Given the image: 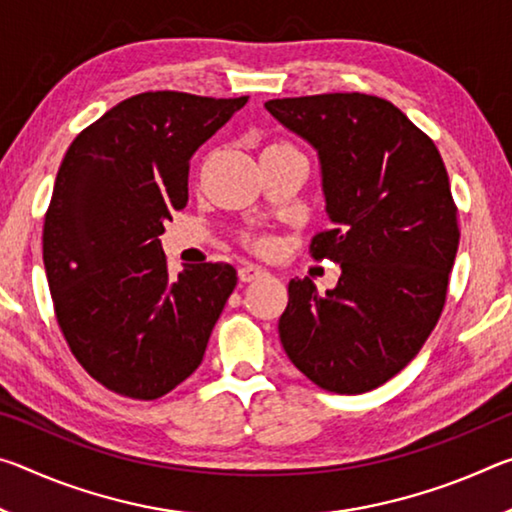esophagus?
Masks as SVG:
<instances>
[{"label": "esophagus", "mask_w": 512, "mask_h": 512, "mask_svg": "<svg viewBox=\"0 0 512 512\" xmlns=\"http://www.w3.org/2000/svg\"><path fill=\"white\" fill-rule=\"evenodd\" d=\"M264 275H266L264 268H259L255 264L239 266V280L241 282H253V280H259V277H264Z\"/></svg>", "instance_id": "esophagus-1"}]
</instances>
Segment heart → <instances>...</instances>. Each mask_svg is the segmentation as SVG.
Listing matches in <instances>:
<instances>
[{
  "mask_svg": "<svg viewBox=\"0 0 512 512\" xmlns=\"http://www.w3.org/2000/svg\"><path fill=\"white\" fill-rule=\"evenodd\" d=\"M268 149H289V144H271V146H268ZM253 244L257 248H266L268 241L266 239H253Z\"/></svg>",
  "mask_w": 512,
  "mask_h": 512,
  "instance_id": "1",
  "label": "heart"
}]
</instances>
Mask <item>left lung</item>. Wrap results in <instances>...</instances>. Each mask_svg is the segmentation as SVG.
Masks as SVG:
<instances>
[{
	"mask_svg": "<svg viewBox=\"0 0 512 512\" xmlns=\"http://www.w3.org/2000/svg\"><path fill=\"white\" fill-rule=\"evenodd\" d=\"M264 106L318 151L332 228L309 250L341 264L325 293L309 277L289 282L282 348L329 393L372 391L420 352L443 314L461 237L443 158L400 108L372 94Z\"/></svg>",
	"mask_w": 512,
	"mask_h": 512,
	"instance_id": "obj_1",
	"label": "left lung"
}]
</instances>
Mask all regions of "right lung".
Instances as JSON below:
<instances>
[{
  "label": "right lung",
  "instance_id": "add662e5",
  "mask_svg": "<svg viewBox=\"0 0 512 512\" xmlns=\"http://www.w3.org/2000/svg\"><path fill=\"white\" fill-rule=\"evenodd\" d=\"M246 101L135 94L65 153L42 259L69 350L112 393L158 400L201 366L237 271L207 262L173 280L160 235L187 205L192 155Z\"/></svg>",
  "mask_w": 512,
  "mask_h": 512
}]
</instances>
